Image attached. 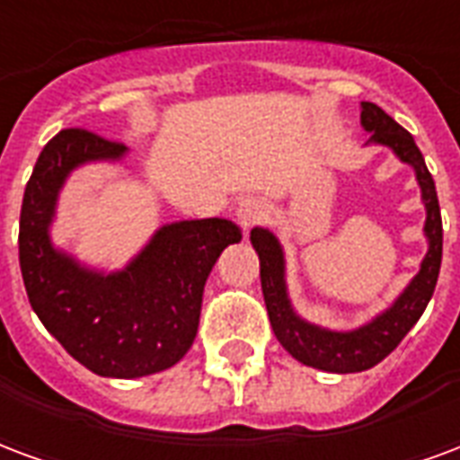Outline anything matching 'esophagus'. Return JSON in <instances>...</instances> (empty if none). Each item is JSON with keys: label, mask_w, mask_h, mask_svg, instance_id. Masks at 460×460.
I'll list each match as a JSON object with an SVG mask.
<instances>
[{"label": "esophagus", "mask_w": 460, "mask_h": 460, "mask_svg": "<svg viewBox=\"0 0 460 460\" xmlns=\"http://www.w3.org/2000/svg\"><path fill=\"white\" fill-rule=\"evenodd\" d=\"M236 217H239L241 226L248 231L268 217V209H265V204L261 199H256V197H246L236 207Z\"/></svg>", "instance_id": "obj_1"}]
</instances>
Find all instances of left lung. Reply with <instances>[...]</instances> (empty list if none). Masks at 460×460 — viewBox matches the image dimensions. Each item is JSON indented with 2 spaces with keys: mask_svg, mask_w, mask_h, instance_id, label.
Wrapping results in <instances>:
<instances>
[{
  "mask_svg": "<svg viewBox=\"0 0 460 460\" xmlns=\"http://www.w3.org/2000/svg\"><path fill=\"white\" fill-rule=\"evenodd\" d=\"M360 124L370 134L368 144L387 146L400 161L414 168L417 182L421 187V202L427 207L424 236L429 241V251L421 261L420 273L411 278L402 295L394 299L385 312H380L368 324L358 326L353 332H332V329H322V326L305 322L288 297L285 253H282L280 241L268 229H261V226L251 229V243L261 258V288H263L265 309H268L278 341L292 358L312 368L326 370V373H360L390 356L424 314L437 288L438 268H441L444 229H441L437 187L424 163V155L414 144L410 131L373 102H360Z\"/></svg>",
  "mask_w": 460,
  "mask_h": 460,
  "instance_id": "left-lung-1",
  "label": "left lung"
}]
</instances>
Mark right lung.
Wrapping results in <instances>:
<instances>
[{
    "label": "right lung",
    "mask_w": 460,
    "mask_h": 460,
    "mask_svg": "<svg viewBox=\"0 0 460 460\" xmlns=\"http://www.w3.org/2000/svg\"><path fill=\"white\" fill-rule=\"evenodd\" d=\"M126 146L66 128L40 151L23 192L19 265L33 312L60 346L102 377L175 366L195 341L204 282L241 229L229 219L165 224L117 273L84 268L50 241L60 187L84 163L119 161Z\"/></svg>",
    "instance_id": "1"
}]
</instances>
